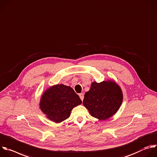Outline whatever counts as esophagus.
<instances>
[{"instance_id": "34e87169", "label": "esophagus", "mask_w": 157, "mask_h": 157, "mask_svg": "<svg viewBox=\"0 0 157 157\" xmlns=\"http://www.w3.org/2000/svg\"><path fill=\"white\" fill-rule=\"evenodd\" d=\"M79 97H80V99L82 100V101H83V98H84L83 93H80V94H79Z\"/></svg>"}]
</instances>
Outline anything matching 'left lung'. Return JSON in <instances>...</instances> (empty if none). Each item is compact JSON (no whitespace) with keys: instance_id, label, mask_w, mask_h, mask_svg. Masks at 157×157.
Here are the masks:
<instances>
[{"instance_id":"left-lung-1","label":"left lung","mask_w":157,"mask_h":157,"mask_svg":"<svg viewBox=\"0 0 157 157\" xmlns=\"http://www.w3.org/2000/svg\"><path fill=\"white\" fill-rule=\"evenodd\" d=\"M122 98V90L114 81L95 82L85 93L83 103L93 117L106 120L117 111Z\"/></svg>"}]
</instances>
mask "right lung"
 I'll list each match as a JSON object with an SVG mask.
<instances>
[{
  "label": "right lung",
  "instance_id": "right-lung-1",
  "mask_svg": "<svg viewBox=\"0 0 157 157\" xmlns=\"http://www.w3.org/2000/svg\"><path fill=\"white\" fill-rule=\"evenodd\" d=\"M80 104L82 100L74 90L71 86L60 84L44 91L40 107L48 119L59 123L67 119L72 109Z\"/></svg>",
  "mask_w": 157,
  "mask_h": 157
}]
</instances>
